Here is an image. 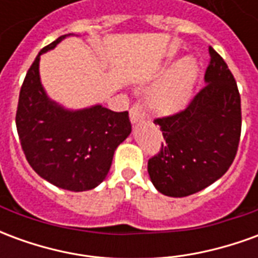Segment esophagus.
<instances>
[{"mask_svg": "<svg viewBox=\"0 0 258 258\" xmlns=\"http://www.w3.org/2000/svg\"><path fill=\"white\" fill-rule=\"evenodd\" d=\"M144 118H145V112L142 110L141 105H134V106L130 109V120H131V123H140Z\"/></svg>", "mask_w": 258, "mask_h": 258, "instance_id": "obj_1", "label": "esophagus"}]
</instances>
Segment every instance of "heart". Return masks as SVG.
Returning a JSON list of instances; mask_svg holds the SVG:
<instances>
[{"mask_svg":"<svg viewBox=\"0 0 258 258\" xmlns=\"http://www.w3.org/2000/svg\"><path fill=\"white\" fill-rule=\"evenodd\" d=\"M198 77V62L189 56L181 59L148 94V106L160 116H174L182 112L192 99Z\"/></svg>","mask_w":258,"mask_h":258,"instance_id":"1","label":"heart"}]
</instances>
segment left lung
<instances>
[{
    "label": "left lung",
    "instance_id": "obj_1",
    "mask_svg": "<svg viewBox=\"0 0 258 258\" xmlns=\"http://www.w3.org/2000/svg\"><path fill=\"white\" fill-rule=\"evenodd\" d=\"M206 87L189 106L156 118L162 151L148 162L152 184L160 194L184 198L216 182L227 173L238 151L242 113L238 85L218 53L209 48Z\"/></svg>",
    "mask_w": 258,
    "mask_h": 258
}]
</instances>
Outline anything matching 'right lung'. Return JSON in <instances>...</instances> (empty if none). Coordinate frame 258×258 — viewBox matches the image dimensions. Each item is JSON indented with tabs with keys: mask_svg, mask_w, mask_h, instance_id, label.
Wrapping results in <instances>:
<instances>
[{
	"mask_svg": "<svg viewBox=\"0 0 258 258\" xmlns=\"http://www.w3.org/2000/svg\"><path fill=\"white\" fill-rule=\"evenodd\" d=\"M68 36L42 48L29 69L20 90L16 128L27 162L41 178L62 189L83 192L106 178L114 151L131 134V123L128 112H113L99 103L73 110L48 96L40 58Z\"/></svg>",
	"mask_w": 258,
	"mask_h": 258,
	"instance_id": "obj_1",
	"label": "right lung"
}]
</instances>
